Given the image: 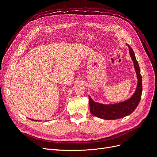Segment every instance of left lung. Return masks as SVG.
<instances>
[{
    "mask_svg": "<svg viewBox=\"0 0 157 157\" xmlns=\"http://www.w3.org/2000/svg\"><path fill=\"white\" fill-rule=\"evenodd\" d=\"M130 58L134 63L136 73L137 84L134 93L124 101L112 104H103L94 101L89 95V104L90 113L95 117L105 120H116L130 115L134 111L140 101L142 93V77L140 69L136 60L135 54L132 48L128 45Z\"/></svg>",
    "mask_w": 157,
    "mask_h": 157,
    "instance_id": "obj_1",
    "label": "left lung"
}]
</instances>
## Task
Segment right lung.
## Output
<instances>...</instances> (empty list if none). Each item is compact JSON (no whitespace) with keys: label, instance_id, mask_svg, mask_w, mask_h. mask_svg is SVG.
Instances as JSON below:
<instances>
[{"label":"right lung","instance_id":"right-lung-1","mask_svg":"<svg viewBox=\"0 0 157 157\" xmlns=\"http://www.w3.org/2000/svg\"><path fill=\"white\" fill-rule=\"evenodd\" d=\"M30 120H31V121H36V122H38V121H37V120H34V119H32V118H29Z\"/></svg>","mask_w":157,"mask_h":157}]
</instances>
